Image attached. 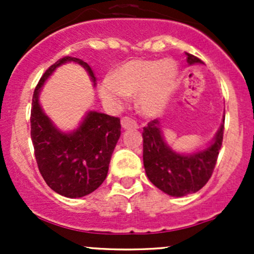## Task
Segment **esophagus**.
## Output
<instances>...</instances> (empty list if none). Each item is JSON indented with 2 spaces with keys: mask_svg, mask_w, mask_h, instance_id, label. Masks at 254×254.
Returning a JSON list of instances; mask_svg holds the SVG:
<instances>
[{
  "mask_svg": "<svg viewBox=\"0 0 254 254\" xmlns=\"http://www.w3.org/2000/svg\"><path fill=\"white\" fill-rule=\"evenodd\" d=\"M120 123H122V127L124 130L136 129V127H137L136 123H135L134 120L130 119V118H127V117H123L122 120H120Z\"/></svg>",
  "mask_w": 254,
  "mask_h": 254,
  "instance_id": "esophagus-1",
  "label": "esophagus"
}]
</instances>
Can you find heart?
<instances>
[{
  "label": "heart",
  "mask_w": 254,
  "mask_h": 254,
  "mask_svg": "<svg viewBox=\"0 0 254 254\" xmlns=\"http://www.w3.org/2000/svg\"><path fill=\"white\" fill-rule=\"evenodd\" d=\"M178 67L171 59L131 60L113 71L99 86V94L109 103H122L124 96H137L140 112L157 115L167 104L175 87Z\"/></svg>",
  "instance_id": "obj_1"
}]
</instances>
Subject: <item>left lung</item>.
<instances>
[{
    "instance_id": "8db88e82",
    "label": "left lung",
    "mask_w": 254,
    "mask_h": 254,
    "mask_svg": "<svg viewBox=\"0 0 254 254\" xmlns=\"http://www.w3.org/2000/svg\"><path fill=\"white\" fill-rule=\"evenodd\" d=\"M189 65L201 64L200 59L187 53ZM224 123L212 142L190 155L176 152L163 140L157 119L143 127V167L151 183L172 196H184L200 190L214 172L224 139Z\"/></svg>"
}]
</instances>
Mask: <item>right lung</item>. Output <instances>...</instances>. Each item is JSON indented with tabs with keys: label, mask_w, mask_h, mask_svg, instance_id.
Segmentation results:
<instances>
[{
	"label": "right lung",
	"mask_w": 254,
	"mask_h": 254,
	"mask_svg": "<svg viewBox=\"0 0 254 254\" xmlns=\"http://www.w3.org/2000/svg\"><path fill=\"white\" fill-rule=\"evenodd\" d=\"M76 63L86 68L93 84L96 77L81 59L65 56L45 71L33 94L30 136L40 175L47 184L66 198H81L96 190L106 179L115 145L120 137V119L104 113L88 112L76 130H59L39 103L44 82L59 66Z\"/></svg>",
	"instance_id": "obj_1"
}]
</instances>
